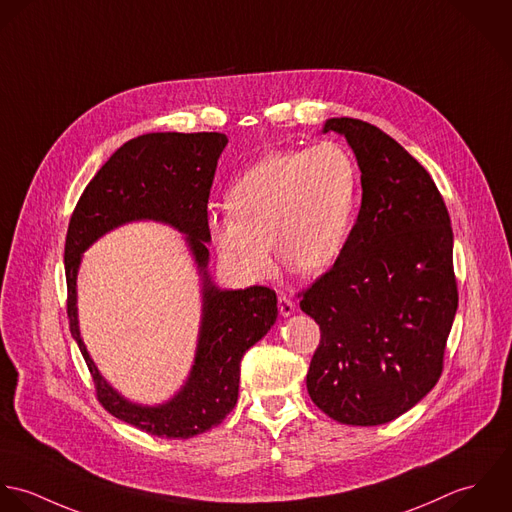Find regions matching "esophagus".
<instances>
[{
	"label": "esophagus",
	"instance_id": "obj_1",
	"mask_svg": "<svg viewBox=\"0 0 512 512\" xmlns=\"http://www.w3.org/2000/svg\"><path fill=\"white\" fill-rule=\"evenodd\" d=\"M277 307H279V312L283 314V316H291L295 310H297V305H295V301L289 297V295H279V303H277Z\"/></svg>",
	"mask_w": 512,
	"mask_h": 512
}]
</instances>
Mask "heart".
<instances>
[{
  "label": "heart",
  "instance_id": "b5f03b06",
  "mask_svg": "<svg viewBox=\"0 0 512 512\" xmlns=\"http://www.w3.org/2000/svg\"><path fill=\"white\" fill-rule=\"evenodd\" d=\"M356 176L352 156L336 142L271 152L233 180L227 213L209 217L213 245L225 265L249 279L269 275V241L287 269L318 275L344 247Z\"/></svg>",
  "mask_w": 512,
  "mask_h": 512
}]
</instances>
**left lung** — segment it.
I'll return each mask as SVG.
<instances>
[{
    "label": "left lung",
    "mask_w": 512,
    "mask_h": 512,
    "mask_svg": "<svg viewBox=\"0 0 512 512\" xmlns=\"http://www.w3.org/2000/svg\"><path fill=\"white\" fill-rule=\"evenodd\" d=\"M362 172L358 219L334 265L299 293L320 326L310 400L346 425H382L439 380L459 303L453 229L427 170L392 136L330 118Z\"/></svg>",
    "instance_id": "1"
}]
</instances>
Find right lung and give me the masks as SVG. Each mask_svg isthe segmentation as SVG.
I'll return each instance as SVG.
<instances>
[{"label": "right lung", "instance_id": "add662e5", "mask_svg": "<svg viewBox=\"0 0 512 512\" xmlns=\"http://www.w3.org/2000/svg\"><path fill=\"white\" fill-rule=\"evenodd\" d=\"M227 136L219 132H152L122 144L89 182L73 209L65 239L67 316L73 338L93 376L97 400L114 417L158 437L190 439L215 427L235 408L241 358L277 318L269 287L219 291L204 273V322L192 376L160 408L122 400L101 378L77 326L75 283L81 253L108 229L132 219L166 221L188 235L202 271L211 239L207 202Z\"/></svg>", "mask_w": 512, "mask_h": 512}]
</instances>
